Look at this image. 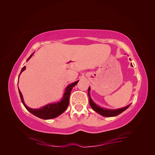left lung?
I'll list each match as a JSON object with an SVG mask.
<instances>
[{
	"label": "left lung",
	"mask_w": 155,
	"mask_h": 155,
	"mask_svg": "<svg viewBox=\"0 0 155 155\" xmlns=\"http://www.w3.org/2000/svg\"><path fill=\"white\" fill-rule=\"evenodd\" d=\"M131 66H132V63H131ZM90 87H89L88 88V97H89V101H90V106L92 107V108L94 110L95 112H97V113H99V114L102 115L104 117H115L117 116L122 113L124 111H125L126 109H127L129 107L130 104L127 105V106L122 107V108H119V109H116V110H111V109H106V108H103V107H100L99 105H98L95 104V103L93 101L92 98L90 97Z\"/></svg>",
	"instance_id": "obj_1"
}]
</instances>
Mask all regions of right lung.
<instances>
[{
	"mask_svg": "<svg viewBox=\"0 0 155 155\" xmlns=\"http://www.w3.org/2000/svg\"><path fill=\"white\" fill-rule=\"evenodd\" d=\"M33 54L34 53L31 54L30 56L28 58L27 61H28L29 59H30ZM25 68H26L25 66H24V67L22 68L20 74L25 70ZM78 82V81H77L76 82L71 83V84L68 85V86L66 87L65 90V92L63 96V98L61 99V101H59L52 103V104H49L48 105H45V106H43L42 107H41V108H38V109L30 108V107L27 106L26 104H25L24 102V99H23V95H22V93L19 89H18V92H19V94H20V97H21L22 103H23L25 107V108L28 110L29 112L31 113V114L34 115H35L36 117L40 118V119H54V118L57 117L58 116H59V115H61L62 113H63L65 111L69 105V99H70L71 91H72L73 87L75 86V85L77 84Z\"/></svg>",
	"mask_w": 155,
	"mask_h": 155,
	"instance_id": "obj_1",
	"label": "right lung"
}]
</instances>
